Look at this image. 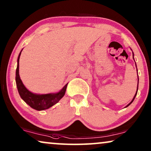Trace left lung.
<instances>
[{"instance_id": "1", "label": "left lung", "mask_w": 151, "mask_h": 151, "mask_svg": "<svg viewBox=\"0 0 151 151\" xmlns=\"http://www.w3.org/2000/svg\"><path fill=\"white\" fill-rule=\"evenodd\" d=\"M135 65H136V64H135ZM138 84H139V78H138V82H137V91H136V93H135V96H134V98H133V100H132V101H131V102H130V103H129V104H128V105H127V106H126V107L129 106V105H130V104H131V103L133 102L134 99H135V96H136V95H137V90H138Z\"/></svg>"}]
</instances>
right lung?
I'll use <instances>...</instances> for the list:
<instances>
[{
    "label": "right lung",
    "instance_id": "obj_1",
    "mask_svg": "<svg viewBox=\"0 0 151 151\" xmlns=\"http://www.w3.org/2000/svg\"><path fill=\"white\" fill-rule=\"evenodd\" d=\"M22 50H21L22 51ZM21 51L18 57V65L16 71V82L18 93L22 100L30 106L32 109L37 111H43L45 109L50 108L56 104L60 100L65 96L66 89H67V84L60 91L55 93L48 94H36L33 93L27 88L20 80L19 76V59Z\"/></svg>",
    "mask_w": 151,
    "mask_h": 151
}]
</instances>
